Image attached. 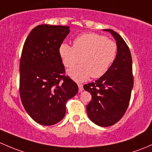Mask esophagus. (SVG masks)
<instances>
[{
  "label": "esophagus",
  "mask_w": 152,
  "mask_h": 152,
  "mask_svg": "<svg viewBox=\"0 0 152 152\" xmlns=\"http://www.w3.org/2000/svg\"><path fill=\"white\" fill-rule=\"evenodd\" d=\"M78 87H79V92H81L83 91V84L79 83L78 84Z\"/></svg>",
  "instance_id": "1"
}]
</instances>
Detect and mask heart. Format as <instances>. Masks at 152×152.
Returning <instances> with one entry per match:
<instances>
[{"label":"heart","mask_w":152,"mask_h":152,"mask_svg":"<svg viewBox=\"0 0 152 152\" xmlns=\"http://www.w3.org/2000/svg\"><path fill=\"white\" fill-rule=\"evenodd\" d=\"M117 44L97 33H84L73 41V47L63 43L59 53L63 65L72 68L68 75L76 81H84L89 77L98 79L108 71L116 58Z\"/></svg>","instance_id":"heart-1"}]
</instances>
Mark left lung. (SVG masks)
Listing matches in <instances>:
<instances>
[{"label": "left lung", "instance_id": "left-lung-1", "mask_svg": "<svg viewBox=\"0 0 152 152\" xmlns=\"http://www.w3.org/2000/svg\"><path fill=\"white\" fill-rule=\"evenodd\" d=\"M104 30L111 33L116 41L117 56L104 76L84 84V89L92 95V100L87 105L90 120L101 127H109L120 120L127 111L134 80L128 46L116 32Z\"/></svg>", "mask_w": 152, "mask_h": 152}]
</instances>
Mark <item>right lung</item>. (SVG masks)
I'll use <instances>...</instances> for the list:
<instances>
[{"instance_id": "add662e5", "label": "right lung", "mask_w": 152, "mask_h": 152, "mask_svg": "<svg viewBox=\"0 0 152 152\" xmlns=\"http://www.w3.org/2000/svg\"><path fill=\"white\" fill-rule=\"evenodd\" d=\"M69 27L40 25L33 28L22 48L20 63V95L30 117L42 125H53L63 119L67 100L78 92L68 76L59 48Z\"/></svg>"}]
</instances>
